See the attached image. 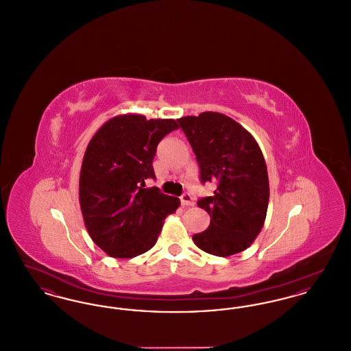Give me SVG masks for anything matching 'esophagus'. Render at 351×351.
<instances>
[{
    "label": "esophagus",
    "instance_id": "1",
    "mask_svg": "<svg viewBox=\"0 0 351 351\" xmlns=\"http://www.w3.org/2000/svg\"><path fill=\"white\" fill-rule=\"evenodd\" d=\"M180 201H182V205H185V206H192V205H195V200H193V197H192L189 193H183V195L180 196Z\"/></svg>",
    "mask_w": 351,
    "mask_h": 351
}]
</instances>
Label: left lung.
Segmentation results:
<instances>
[{
	"mask_svg": "<svg viewBox=\"0 0 351 351\" xmlns=\"http://www.w3.org/2000/svg\"><path fill=\"white\" fill-rule=\"evenodd\" d=\"M178 122L196 155L201 183L217 184L212 196L197 201L210 223L192 237L195 245L217 256L246 250L263 228L269 199L267 166L259 145L238 122L216 112Z\"/></svg>",
	"mask_w": 351,
	"mask_h": 351,
	"instance_id": "1",
	"label": "left lung"
}]
</instances>
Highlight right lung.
Returning a JSON list of instances; mask_svg holds the SVG:
<instances>
[{
  "mask_svg": "<svg viewBox=\"0 0 351 351\" xmlns=\"http://www.w3.org/2000/svg\"><path fill=\"white\" fill-rule=\"evenodd\" d=\"M179 129L175 119L141 114L110 118L93 135L84 154L79 200L93 242L112 258H134L156 243L165 218L180 200L159 188L152 160L158 143Z\"/></svg>",
  "mask_w": 351,
  "mask_h": 351,
  "instance_id": "right-lung-1",
  "label": "right lung"
}]
</instances>
